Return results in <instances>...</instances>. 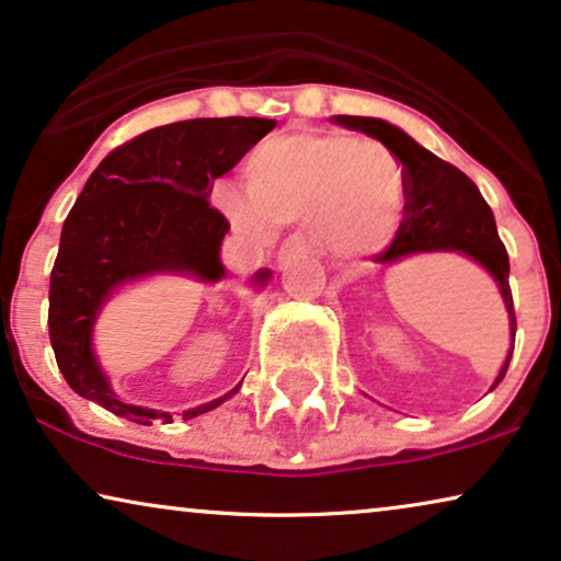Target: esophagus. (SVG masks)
I'll return each instance as SVG.
<instances>
[{"instance_id": "obj_1", "label": "esophagus", "mask_w": 561, "mask_h": 561, "mask_svg": "<svg viewBox=\"0 0 561 561\" xmlns=\"http://www.w3.org/2000/svg\"><path fill=\"white\" fill-rule=\"evenodd\" d=\"M309 248H311V244H309V240H306V237L294 234V237H288V240L280 244L278 260H286L290 255H296V252H304V250H309Z\"/></svg>"}]
</instances>
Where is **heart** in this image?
<instances>
[{"label": "heart", "mask_w": 561, "mask_h": 561, "mask_svg": "<svg viewBox=\"0 0 561 561\" xmlns=\"http://www.w3.org/2000/svg\"><path fill=\"white\" fill-rule=\"evenodd\" d=\"M248 194L232 183L214 188V204L237 232L265 240L273 227L311 221L332 255H363L393 234L405 175L388 145L347 133L275 135L244 163Z\"/></svg>", "instance_id": "b5f03b06"}]
</instances>
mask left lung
I'll use <instances>...</instances> for the list:
<instances>
[{
    "label": "left lung",
    "instance_id": "left-lung-1",
    "mask_svg": "<svg viewBox=\"0 0 561 561\" xmlns=\"http://www.w3.org/2000/svg\"><path fill=\"white\" fill-rule=\"evenodd\" d=\"M340 125L375 137L396 152L405 175V206L403 219L398 225L393 242L380 252V263L411 255L419 250H459L482 267L493 273L505 298V309L511 317V342H516V311H513V294L508 283V252L497 237L495 217L478 186L447 160L436 158L434 152L421 148L411 140L403 129L382 119L373 117H350L340 114L334 117ZM513 347L508 352L495 386L505 378Z\"/></svg>",
    "mask_w": 561,
    "mask_h": 561
}]
</instances>
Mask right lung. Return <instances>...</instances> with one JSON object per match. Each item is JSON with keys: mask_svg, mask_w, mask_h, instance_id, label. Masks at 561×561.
I'll use <instances>...</instances> for the list:
<instances>
[{"mask_svg": "<svg viewBox=\"0 0 561 561\" xmlns=\"http://www.w3.org/2000/svg\"><path fill=\"white\" fill-rule=\"evenodd\" d=\"M273 127L275 119L263 117L173 122L114 148L89 175L64 221L48 306L58 370L76 393L135 424L173 421L171 413L127 405L112 393L91 352V324L125 280L160 271H186L204 280L225 275L219 244L229 221L209 204L214 179L232 171ZM265 278L267 271L257 275ZM232 393L183 419L217 409Z\"/></svg>", "mask_w": 561, "mask_h": 561, "instance_id": "obj_1", "label": "right lung"}]
</instances>
